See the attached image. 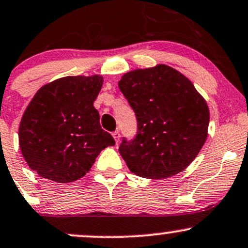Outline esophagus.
I'll use <instances>...</instances> for the list:
<instances>
[{
  "label": "esophagus",
  "instance_id": "34e87169",
  "mask_svg": "<svg viewBox=\"0 0 248 248\" xmlns=\"http://www.w3.org/2000/svg\"><path fill=\"white\" fill-rule=\"evenodd\" d=\"M113 138H114V140H115V142L118 143L119 141H120V132L119 130H115V132H113Z\"/></svg>",
  "mask_w": 248,
  "mask_h": 248
}]
</instances>
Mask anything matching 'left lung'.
Here are the masks:
<instances>
[{
    "instance_id": "8db88e82",
    "label": "left lung",
    "mask_w": 248,
    "mask_h": 248,
    "mask_svg": "<svg viewBox=\"0 0 248 248\" xmlns=\"http://www.w3.org/2000/svg\"><path fill=\"white\" fill-rule=\"evenodd\" d=\"M119 88L138 119L137 138L119 148L130 172L155 180L186 170L206 142L209 124L207 102L189 78L156 64L126 73Z\"/></svg>"
}]
</instances>
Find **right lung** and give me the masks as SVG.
<instances>
[{
    "label": "right lung",
    "instance_id": "add662e5",
    "mask_svg": "<svg viewBox=\"0 0 248 248\" xmlns=\"http://www.w3.org/2000/svg\"><path fill=\"white\" fill-rule=\"evenodd\" d=\"M102 84L101 75L66 76L41 87L27 106L18 145L40 176L59 184L78 180L102 149L115 145L94 107Z\"/></svg>",
    "mask_w": 248,
    "mask_h": 248
}]
</instances>
